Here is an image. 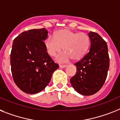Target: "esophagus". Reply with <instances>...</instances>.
Returning <instances> with one entry per match:
<instances>
[{
	"label": "esophagus",
	"mask_w": 120,
	"mask_h": 120,
	"mask_svg": "<svg viewBox=\"0 0 120 120\" xmlns=\"http://www.w3.org/2000/svg\"><path fill=\"white\" fill-rule=\"evenodd\" d=\"M67 66V65H64V64H59V67L60 68H64Z\"/></svg>",
	"instance_id": "esophagus-1"
}]
</instances>
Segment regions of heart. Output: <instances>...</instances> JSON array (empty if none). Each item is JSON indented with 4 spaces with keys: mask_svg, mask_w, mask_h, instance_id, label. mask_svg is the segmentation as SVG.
<instances>
[{
    "mask_svg": "<svg viewBox=\"0 0 120 120\" xmlns=\"http://www.w3.org/2000/svg\"><path fill=\"white\" fill-rule=\"evenodd\" d=\"M90 44V38L87 34L67 29L56 32L54 37L48 35L45 40L47 52L52 56L61 52L64 47L66 52L57 58L61 61H67L70 58L75 61L82 59L88 51Z\"/></svg>",
    "mask_w": 120,
    "mask_h": 120,
    "instance_id": "obj_1",
    "label": "heart"
}]
</instances>
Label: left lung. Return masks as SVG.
<instances>
[{
    "label": "left lung",
    "mask_w": 120,
    "mask_h": 120,
    "mask_svg": "<svg viewBox=\"0 0 120 120\" xmlns=\"http://www.w3.org/2000/svg\"><path fill=\"white\" fill-rule=\"evenodd\" d=\"M90 51L76 62V74L71 79V83L76 91L85 96L96 93L102 87L107 77L110 59L108 47L98 33L90 31Z\"/></svg>",
    "instance_id": "obj_1"
}]
</instances>
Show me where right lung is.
I'll use <instances>...</instances> for the list:
<instances>
[{"label":"right lung","instance_id":"add662e5","mask_svg":"<svg viewBox=\"0 0 120 120\" xmlns=\"http://www.w3.org/2000/svg\"><path fill=\"white\" fill-rule=\"evenodd\" d=\"M45 28L30 29L21 33L13 40L10 54L14 82L22 91L36 94L49 83L59 65L46 52Z\"/></svg>","mask_w":120,"mask_h":120}]
</instances>
